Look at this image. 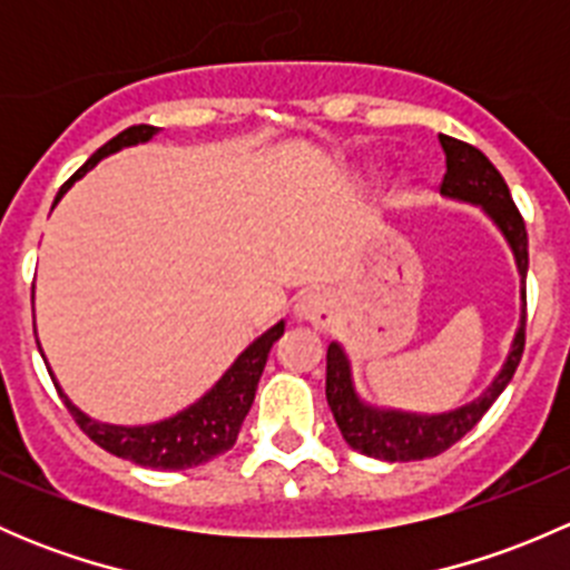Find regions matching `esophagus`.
<instances>
[{"mask_svg": "<svg viewBox=\"0 0 570 570\" xmlns=\"http://www.w3.org/2000/svg\"><path fill=\"white\" fill-rule=\"evenodd\" d=\"M295 317L306 320L317 327H327L336 317V301H333L331 292H306V295L297 297L295 303Z\"/></svg>", "mask_w": 570, "mask_h": 570, "instance_id": "esophagus-1", "label": "esophagus"}]
</instances>
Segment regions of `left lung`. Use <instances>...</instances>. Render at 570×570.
Listing matches in <instances>:
<instances>
[{"instance_id": "8db88e82", "label": "left lung", "mask_w": 570, "mask_h": 570, "mask_svg": "<svg viewBox=\"0 0 570 570\" xmlns=\"http://www.w3.org/2000/svg\"><path fill=\"white\" fill-rule=\"evenodd\" d=\"M441 148L446 154V174L441 181V195L463 204H474L497 223L502 237L508 239L510 250L515 256V267L521 275V325L515 331L513 347L504 358L502 370L493 377L491 386L476 400L465 402L446 413H407L394 407L366 405L353 386V372H350L347 353L342 344L331 342L327 347V370H325V396L331 405L333 419L342 430L344 441L355 452L366 458L389 463H407L435 458L450 450L455 441H461L482 416L488 407L497 402V396L513 381L515 366L524 353V327H527V267H530V253H527V226L524 217L515 209L510 189L502 174L491 165V159L480 148L455 137L439 135Z\"/></svg>"}]
</instances>
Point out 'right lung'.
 Wrapping results in <instances>:
<instances>
[{
    "mask_svg": "<svg viewBox=\"0 0 570 570\" xmlns=\"http://www.w3.org/2000/svg\"><path fill=\"white\" fill-rule=\"evenodd\" d=\"M157 131V126L140 124L129 126V129H124L120 135H115L112 140L105 142V146L77 170V174L62 184L55 204L66 195V189L71 187L77 178L88 174L96 163H101L109 154L120 151V148L148 142ZM281 333H284V320H281L278 325L269 327V331H264L256 342L248 344V347L239 353V358L228 366L226 375H223L209 392L200 396L198 402H193V405H187L184 411H178L176 416H168L163 419V422L154 424H135V428H126V424H107L99 422V419H90L88 413H82L71 400H68L66 392L57 386L55 377H51V381H55L57 392H60L62 402H66V407L71 411L73 422L82 428V433L88 435L90 441H96L101 450H107L109 455H118L124 458V461H131L137 465H148V469H193V465L212 461V458L223 455V452L234 446L239 428H243L245 416H248L253 405V396H256L258 377H262L264 364H267L269 347L278 342Z\"/></svg>",
    "mask_w": 570,
    "mask_h": 570,
    "instance_id": "obj_1",
    "label": "right lung"
}]
</instances>
